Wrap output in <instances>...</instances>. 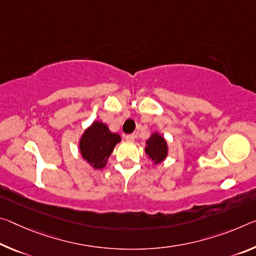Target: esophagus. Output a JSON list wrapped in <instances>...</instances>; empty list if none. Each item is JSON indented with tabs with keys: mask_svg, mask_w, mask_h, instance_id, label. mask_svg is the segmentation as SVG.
I'll use <instances>...</instances> for the list:
<instances>
[{
	"mask_svg": "<svg viewBox=\"0 0 256 256\" xmlns=\"http://www.w3.org/2000/svg\"><path fill=\"white\" fill-rule=\"evenodd\" d=\"M134 138H136L134 134H128L126 136H125V139L130 141V142H132V141H134Z\"/></svg>",
	"mask_w": 256,
	"mask_h": 256,
	"instance_id": "esophagus-1",
	"label": "esophagus"
}]
</instances>
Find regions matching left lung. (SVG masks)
<instances>
[{"label":"left lung","instance_id":"8db88e82","mask_svg":"<svg viewBox=\"0 0 256 256\" xmlns=\"http://www.w3.org/2000/svg\"><path fill=\"white\" fill-rule=\"evenodd\" d=\"M146 154L155 162V164L164 160L166 155H168V144H166L164 138L158 133H154L147 140Z\"/></svg>","mask_w":256,"mask_h":256}]
</instances>
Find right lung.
<instances>
[{
    "label": "right lung",
    "instance_id": "add662e5",
    "mask_svg": "<svg viewBox=\"0 0 256 256\" xmlns=\"http://www.w3.org/2000/svg\"><path fill=\"white\" fill-rule=\"evenodd\" d=\"M120 141V136L109 131L107 125L94 122L80 138V154L93 168L100 170L106 166L107 158Z\"/></svg>",
    "mask_w": 256,
    "mask_h": 256
}]
</instances>
